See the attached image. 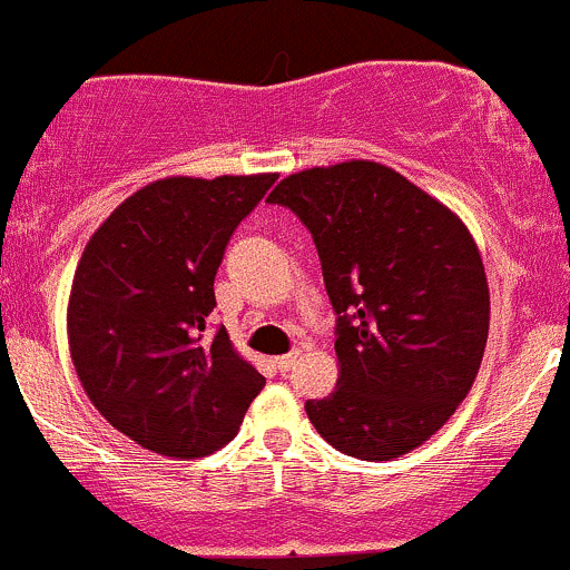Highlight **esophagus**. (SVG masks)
Segmentation results:
<instances>
[{"mask_svg": "<svg viewBox=\"0 0 570 570\" xmlns=\"http://www.w3.org/2000/svg\"><path fill=\"white\" fill-rule=\"evenodd\" d=\"M301 358V350H292V353H286V355H278V358L273 361L275 366H278L281 372H289L292 366H295V361Z\"/></svg>", "mask_w": 570, "mask_h": 570, "instance_id": "34e87169", "label": "esophagus"}]
</instances>
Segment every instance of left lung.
<instances>
[{"label": "left lung", "mask_w": 570, "mask_h": 570, "mask_svg": "<svg viewBox=\"0 0 570 570\" xmlns=\"http://www.w3.org/2000/svg\"><path fill=\"white\" fill-rule=\"evenodd\" d=\"M269 204L312 232L338 314L336 389L306 413L333 450L394 461L469 394L491 322L485 267L450 206L372 159L286 176Z\"/></svg>", "instance_id": "left-lung-1"}]
</instances>
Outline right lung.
<instances>
[{
  "label": "right lung",
  "mask_w": 570,
  "mask_h": 570,
  "mask_svg": "<svg viewBox=\"0 0 570 570\" xmlns=\"http://www.w3.org/2000/svg\"><path fill=\"white\" fill-rule=\"evenodd\" d=\"M275 178H157L85 245L66 320L73 370L96 411L157 455L217 452L264 389L206 317L223 250Z\"/></svg>",
  "instance_id": "1"
}]
</instances>
